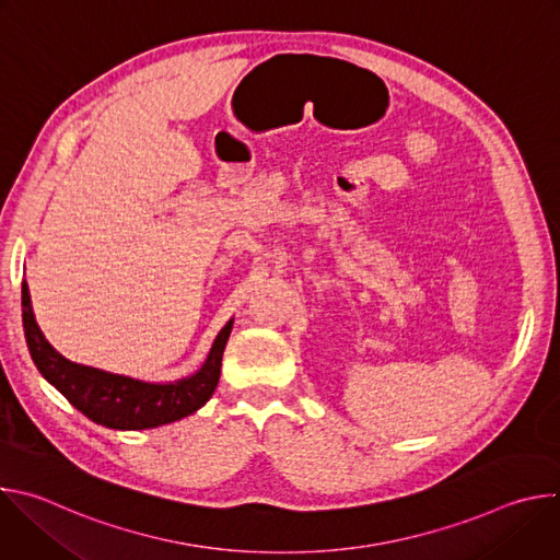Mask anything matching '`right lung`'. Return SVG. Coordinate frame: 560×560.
Returning a JSON list of instances; mask_svg holds the SVG:
<instances>
[{
  "mask_svg": "<svg viewBox=\"0 0 560 560\" xmlns=\"http://www.w3.org/2000/svg\"><path fill=\"white\" fill-rule=\"evenodd\" d=\"M22 322L31 357L42 376L68 398L70 406L110 430H150L186 419L203 408L219 383L221 359L232 330L230 318L195 374L152 383L74 363L59 354L35 322L26 281L22 283Z\"/></svg>",
  "mask_w": 560,
  "mask_h": 560,
  "instance_id": "add662e5",
  "label": "right lung"
}]
</instances>
